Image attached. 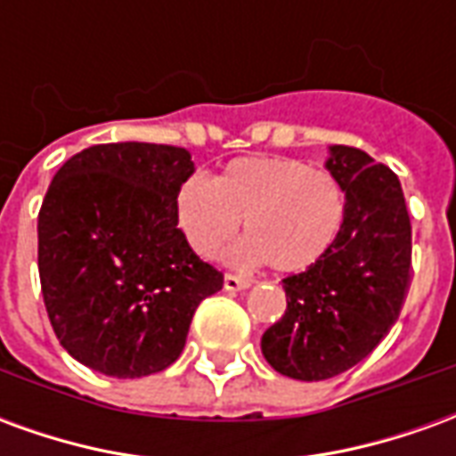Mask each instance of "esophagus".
Returning a JSON list of instances; mask_svg holds the SVG:
<instances>
[{
  "instance_id": "esophagus-1",
  "label": "esophagus",
  "mask_w": 456,
  "mask_h": 456,
  "mask_svg": "<svg viewBox=\"0 0 456 456\" xmlns=\"http://www.w3.org/2000/svg\"><path fill=\"white\" fill-rule=\"evenodd\" d=\"M251 286V278L248 276H237V273H227L224 276V288L227 290H247Z\"/></svg>"
}]
</instances>
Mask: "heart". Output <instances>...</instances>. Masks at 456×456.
Returning <instances> with one entry per match:
<instances>
[{
  "label": "heart",
  "instance_id": "1",
  "mask_svg": "<svg viewBox=\"0 0 456 456\" xmlns=\"http://www.w3.org/2000/svg\"><path fill=\"white\" fill-rule=\"evenodd\" d=\"M180 232L200 256H217L244 219L241 261H266L278 273L313 268L335 247L346 217L339 180L283 156H241L217 178L190 175L175 195Z\"/></svg>",
  "mask_w": 456,
  "mask_h": 456
}]
</instances>
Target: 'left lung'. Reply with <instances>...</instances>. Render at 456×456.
<instances>
[{
    "mask_svg": "<svg viewBox=\"0 0 456 456\" xmlns=\"http://www.w3.org/2000/svg\"><path fill=\"white\" fill-rule=\"evenodd\" d=\"M346 217L335 247L283 278L286 315L261 337L266 362L297 381H325L363 362L401 315L412 234L401 180L354 146H330Z\"/></svg>",
    "mask_w": 456,
    "mask_h": 456,
    "instance_id": "1",
    "label": "left lung"
}]
</instances>
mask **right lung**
I'll return each instance as SVG.
<instances>
[{
    "instance_id": "right-lung-1",
    "label": "right lung",
    "mask_w": 456,
    "mask_h": 456,
    "mask_svg": "<svg viewBox=\"0 0 456 456\" xmlns=\"http://www.w3.org/2000/svg\"><path fill=\"white\" fill-rule=\"evenodd\" d=\"M195 170L166 143H97L55 173L38 212L45 313L73 359L114 379L175 362L224 276L190 248L175 195Z\"/></svg>"
}]
</instances>
